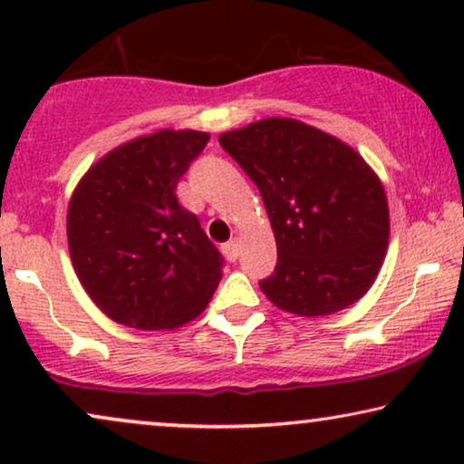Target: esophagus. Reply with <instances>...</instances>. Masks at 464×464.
I'll use <instances>...</instances> for the list:
<instances>
[{
  "label": "esophagus",
  "mask_w": 464,
  "mask_h": 464,
  "mask_svg": "<svg viewBox=\"0 0 464 464\" xmlns=\"http://www.w3.org/2000/svg\"><path fill=\"white\" fill-rule=\"evenodd\" d=\"M224 253L227 256V259H230V262H234V259H237L238 253H240V238H232L230 243H226Z\"/></svg>",
  "instance_id": "1"
}]
</instances>
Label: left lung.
Instances as JSON below:
<instances>
[{"instance_id":"1","label":"left lung","mask_w":464,"mask_h":464,"mask_svg":"<svg viewBox=\"0 0 464 464\" xmlns=\"http://www.w3.org/2000/svg\"><path fill=\"white\" fill-rule=\"evenodd\" d=\"M262 194L278 264L259 283L276 308L327 316L359 302L389 249L382 181L359 151L294 118H264L219 135Z\"/></svg>"}]
</instances>
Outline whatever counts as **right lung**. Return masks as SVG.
<instances>
[{
  "label": "right lung",
  "mask_w": 464,
  "mask_h": 464,
  "mask_svg": "<svg viewBox=\"0 0 464 464\" xmlns=\"http://www.w3.org/2000/svg\"><path fill=\"white\" fill-rule=\"evenodd\" d=\"M211 135L162 129L99 158L67 207L75 275L101 313L160 332L194 321L224 275L198 219L177 202V181Z\"/></svg>",
  "instance_id": "right-lung-1"
}]
</instances>
